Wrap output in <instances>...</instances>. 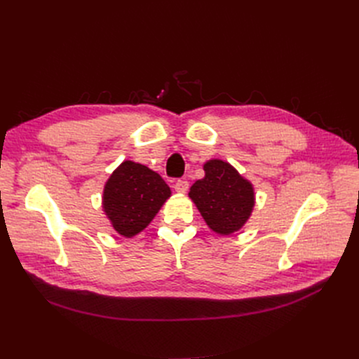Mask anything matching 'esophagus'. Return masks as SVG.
<instances>
[{
	"instance_id": "34e87169",
	"label": "esophagus",
	"mask_w": 359,
	"mask_h": 359,
	"mask_svg": "<svg viewBox=\"0 0 359 359\" xmlns=\"http://www.w3.org/2000/svg\"><path fill=\"white\" fill-rule=\"evenodd\" d=\"M174 189H175L177 193L184 194L187 190H189V181H187V180H178V181L174 184Z\"/></svg>"
}]
</instances>
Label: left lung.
Instances as JSON below:
<instances>
[{
	"instance_id": "obj_1",
	"label": "left lung",
	"mask_w": 359,
	"mask_h": 359,
	"mask_svg": "<svg viewBox=\"0 0 359 359\" xmlns=\"http://www.w3.org/2000/svg\"><path fill=\"white\" fill-rule=\"evenodd\" d=\"M203 169L206 175L191 185L189 197L213 232L231 235L240 231L255 204L252 184L225 161L210 159Z\"/></svg>"
}]
</instances>
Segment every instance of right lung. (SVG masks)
I'll return each mask as SVG.
<instances>
[{"instance_id":"add662e5","label":"right lung","mask_w":359,"mask_h":359,"mask_svg":"<svg viewBox=\"0 0 359 359\" xmlns=\"http://www.w3.org/2000/svg\"><path fill=\"white\" fill-rule=\"evenodd\" d=\"M169 197L170 189L158 172L124 161L105 182L102 208L119 235L133 238L150 224Z\"/></svg>"}]
</instances>
